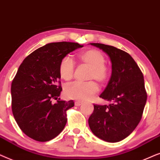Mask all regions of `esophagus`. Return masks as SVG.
I'll return each mask as SVG.
<instances>
[{
	"instance_id": "esophagus-1",
	"label": "esophagus",
	"mask_w": 160,
	"mask_h": 160,
	"mask_svg": "<svg viewBox=\"0 0 160 160\" xmlns=\"http://www.w3.org/2000/svg\"><path fill=\"white\" fill-rule=\"evenodd\" d=\"M82 104V102L80 101H76L75 102H74V105H75L76 106H80Z\"/></svg>"
}]
</instances>
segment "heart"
Wrapping results in <instances>:
<instances>
[{
    "mask_svg": "<svg viewBox=\"0 0 160 160\" xmlns=\"http://www.w3.org/2000/svg\"><path fill=\"white\" fill-rule=\"evenodd\" d=\"M79 61L90 67L88 80H95L99 83L107 81L109 77V69L106 66L105 57L97 50H88L80 53ZM59 74L63 80L68 81L73 78L74 63L69 55L63 57L59 63ZM99 88L93 81L86 82H74L64 88V93L68 98L76 100H89L97 93Z\"/></svg>",
    "mask_w": 160,
    "mask_h": 160,
    "instance_id": "obj_1",
    "label": "heart"
}]
</instances>
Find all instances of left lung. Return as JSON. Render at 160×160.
<instances>
[{"label":"left lung","mask_w":160,"mask_h":160,"mask_svg":"<svg viewBox=\"0 0 160 160\" xmlns=\"http://www.w3.org/2000/svg\"><path fill=\"white\" fill-rule=\"evenodd\" d=\"M91 44L110 57L112 74L107 87L99 96L110 104L93 105L88 124L97 138L116 142L128 137L141 120L147 99L143 75L129 53L113 46Z\"/></svg>","instance_id":"8db88e82"}]
</instances>
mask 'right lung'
I'll return each instance as SVG.
<instances>
[{
    "mask_svg": "<svg viewBox=\"0 0 160 160\" xmlns=\"http://www.w3.org/2000/svg\"><path fill=\"white\" fill-rule=\"evenodd\" d=\"M82 47L67 42L47 44L20 64L11 87L12 110L19 127L29 138L49 141L64 128L67 110L74 103L58 98L62 91L59 63L68 53ZM52 99L57 102L53 103Z\"/></svg>",
    "mask_w": 160,
    "mask_h": 160,
    "instance_id": "add662e5",
    "label": "right lung"
}]
</instances>
